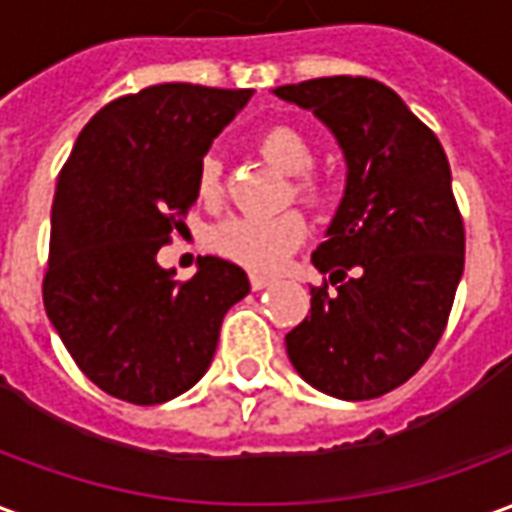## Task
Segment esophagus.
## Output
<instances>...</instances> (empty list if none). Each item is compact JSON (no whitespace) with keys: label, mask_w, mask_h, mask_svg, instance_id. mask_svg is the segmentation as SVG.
<instances>
[{"label":"esophagus","mask_w":512,"mask_h":512,"mask_svg":"<svg viewBox=\"0 0 512 512\" xmlns=\"http://www.w3.org/2000/svg\"><path fill=\"white\" fill-rule=\"evenodd\" d=\"M249 282H252V288H255V290H263V288H268V285H271L274 279L263 277V274H252V277H249Z\"/></svg>","instance_id":"1"}]
</instances>
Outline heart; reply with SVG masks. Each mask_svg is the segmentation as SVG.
Here are the masks:
<instances>
[{"mask_svg": "<svg viewBox=\"0 0 512 512\" xmlns=\"http://www.w3.org/2000/svg\"><path fill=\"white\" fill-rule=\"evenodd\" d=\"M260 153L293 180V194L307 202L323 200V183L312 175H301L312 167L315 150L310 139L290 126L268 128L260 136ZM197 194L202 202H216L222 197V167L213 156H205L197 167ZM307 238V222L299 211H282L274 216H233L211 233V246L216 255L244 266L257 274H271L285 266Z\"/></svg>", "mask_w": 512, "mask_h": 512, "instance_id": "obj_1", "label": "heart"}]
</instances>
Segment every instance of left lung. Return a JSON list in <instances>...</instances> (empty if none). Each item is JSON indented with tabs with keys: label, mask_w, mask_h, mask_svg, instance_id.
I'll return each mask as SVG.
<instances>
[{
	"label": "left lung",
	"mask_w": 512,
	"mask_h": 512,
	"mask_svg": "<svg viewBox=\"0 0 512 512\" xmlns=\"http://www.w3.org/2000/svg\"><path fill=\"white\" fill-rule=\"evenodd\" d=\"M310 109L343 147L345 194L312 263L310 315L288 332L296 373L318 392L370 400L433 354L463 274V219L444 147L395 90L326 76L274 90ZM355 274L347 277V271Z\"/></svg>",
	"instance_id": "8db88e82"
}]
</instances>
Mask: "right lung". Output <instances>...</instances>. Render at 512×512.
Returning <instances> with one entry per match:
<instances>
[{"label":"right lung","instance_id":"obj_1","mask_svg":"<svg viewBox=\"0 0 512 512\" xmlns=\"http://www.w3.org/2000/svg\"><path fill=\"white\" fill-rule=\"evenodd\" d=\"M252 90L156 84L82 128L51 205L43 304L82 373L106 395L156 406L211 367L227 310L249 279L200 257L189 282L158 249L197 202V167Z\"/></svg>","mask_w":512,"mask_h":512}]
</instances>
